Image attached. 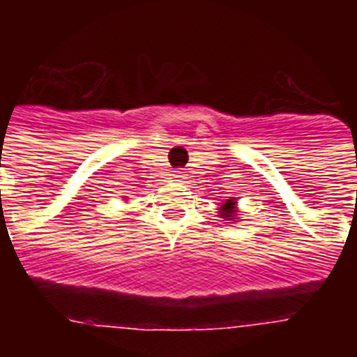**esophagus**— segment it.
I'll return each instance as SVG.
<instances>
[{"label":"esophagus","mask_w":357,"mask_h":357,"mask_svg":"<svg viewBox=\"0 0 357 357\" xmlns=\"http://www.w3.org/2000/svg\"><path fill=\"white\" fill-rule=\"evenodd\" d=\"M176 181H179V183H185V174H176Z\"/></svg>","instance_id":"34e87169"}]
</instances>
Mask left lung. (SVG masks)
<instances>
[{
    "label": "left lung",
    "mask_w": 357,
    "mask_h": 357,
    "mask_svg": "<svg viewBox=\"0 0 357 357\" xmlns=\"http://www.w3.org/2000/svg\"><path fill=\"white\" fill-rule=\"evenodd\" d=\"M235 206H237V202H235V198H231V200H226L222 204V207L218 209V217L224 218V220H235L237 218V209H235ZM237 222V220H235Z\"/></svg>",
    "instance_id": "1"
}]
</instances>
